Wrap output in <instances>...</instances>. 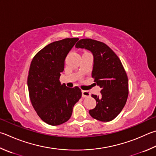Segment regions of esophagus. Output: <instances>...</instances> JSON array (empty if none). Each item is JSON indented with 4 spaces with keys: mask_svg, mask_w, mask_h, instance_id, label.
<instances>
[{
    "mask_svg": "<svg viewBox=\"0 0 156 156\" xmlns=\"http://www.w3.org/2000/svg\"><path fill=\"white\" fill-rule=\"evenodd\" d=\"M82 96H83V98H88L89 97L90 95V93L88 91V90H82Z\"/></svg>",
    "mask_w": 156,
    "mask_h": 156,
    "instance_id": "obj_1",
    "label": "esophagus"
}]
</instances>
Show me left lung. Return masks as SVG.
<instances>
[{
	"mask_svg": "<svg viewBox=\"0 0 156 156\" xmlns=\"http://www.w3.org/2000/svg\"><path fill=\"white\" fill-rule=\"evenodd\" d=\"M76 48L92 52L91 76L101 89L100 96L91 95L97 104L89 110L90 115L104 122L113 120L123 110L128 97V78L120 59L106 44L94 39H82Z\"/></svg>",
	"mask_w": 156,
	"mask_h": 156,
	"instance_id": "left-lung-1",
	"label": "left lung"
}]
</instances>
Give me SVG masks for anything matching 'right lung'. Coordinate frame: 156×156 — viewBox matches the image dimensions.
I'll list each match as a JSON object with an SVG mask.
<instances>
[{
    "label": "right lung",
    "instance_id": "obj_1",
    "mask_svg": "<svg viewBox=\"0 0 156 156\" xmlns=\"http://www.w3.org/2000/svg\"><path fill=\"white\" fill-rule=\"evenodd\" d=\"M78 39L66 38L52 42L31 61L27 80L31 104L41 119L51 126L68 121L75 104L81 98L80 88L67 87L59 80L65 59Z\"/></svg>",
    "mask_w": 156,
    "mask_h": 156
}]
</instances>
